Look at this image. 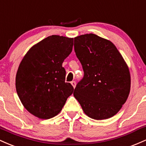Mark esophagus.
<instances>
[{
	"label": "esophagus",
	"mask_w": 146,
	"mask_h": 146,
	"mask_svg": "<svg viewBox=\"0 0 146 146\" xmlns=\"http://www.w3.org/2000/svg\"><path fill=\"white\" fill-rule=\"evenodd\" d=\"M71 84L72 85V86L74 87V88L75 87H76V82H75L74 81H72V82H71Z\"/></svg>",
	"instance_id": "1"
}]
</instances>
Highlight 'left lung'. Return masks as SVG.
Returning <instances> with one entry per match:
<instances>
[{"label":"left lung","instance_id":"1","mask_svg":"<svg viewBox=\"0 0 146 146\" xmlns=\"http://www.w3.org/2000/svg\"><path fill=\"white\" fill-rule=\"evenodd\" d=\"M74 47L84 72L74 96L92 119L113 117L130 90V72L121 54L112 42L94 34L75 37Z\"/></svg>","mask_w":146,"mask_h":146}]
</instances>
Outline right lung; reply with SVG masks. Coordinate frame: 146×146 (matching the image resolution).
<instances>
[{"instance_id":"obj_1","label":"right lung","mask_w":146,"mask_h":146,"mask_svg":"<svg viewBox=\"0 0 146 146\" xmlns=\"http://www.w3.org/2000/svg\"><path fill=\"white\" fill-rule=\"evenodd\" d=\"M72 47L73 38L50 36L34 45L21 62L16 92L24 107L35 117H55L73 93V86L65 82L66 72L62 66Z\"/></svg>"}]
</instances>
